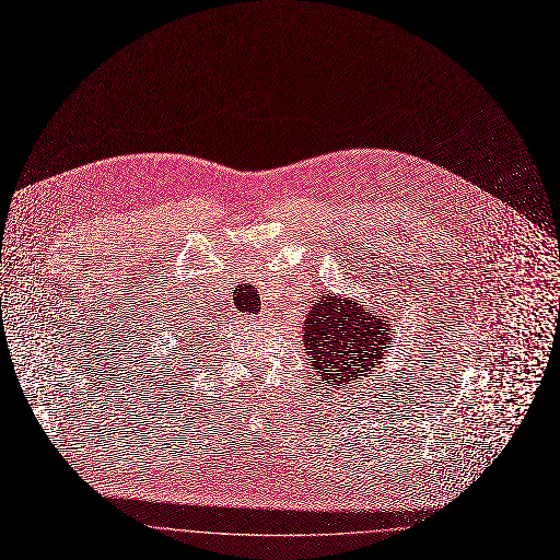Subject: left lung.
I'll list each match as a JSON object with an SVG mask.
<instances>
[{"label":"left lung","instance_id":"left-lung-1","mask_svg":"<svg viewBox=\"0 0 560 560\" xmlns=\"http://www.w3.org/2000/svg\"><path fill=\"white\" fill-rule=\"evenodd\" d=\"M393 332L388 313H371L353 298L326 291L306 315L304 351L317 382L340 388L377 369Z\"/></svg>","mask_w":560,"mask_h":560}]
</instances>
